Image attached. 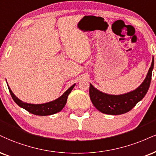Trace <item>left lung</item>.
<instances>
[{
	"instance_id": "8db88e82",
	"label": "left lung",
	"mask_w": 156,
	"mask_h": 156,
	"mask_svg": "<svg viewBox=\"0 0 156 156\" xmlns=\"http://www.w3.org/2000/svg\"><path fill=\"white\" fill-rule=\"evenodd\" d=\"M154 58L145 79L137 89L121 95H111L97 90L90 83L89 96L94 106L99 111L108 115H121L130 111L147 94L151 85Z\"/></svg>"
}]
</instances>
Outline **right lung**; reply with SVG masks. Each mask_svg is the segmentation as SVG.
Here are the masks:
<instances>
[{"mask_svg": "<svg viewBox=\"0 0 156 156\" xmlns=\"http://www.w3.org/2000/svg\"><path fill=\"white\" fill-rule=\"evenodd\" d=\"M76 83L73 84L72 86H70L68 89L65 91V93L62 95L59 98L55 99V100L51 101V102L44 103V104H39V105H34V104H29L22 102V100L19 99L15 95L13 94L12 91L11 90L9 86H8L9 92L12 95V99L19 106L24 108L27 111L30 112L32 114L37 115H49L52 114H55L57 112H59L62 110L64 107L66 105L67 97L70 94L73 88H74Z\"/></svg>", "mask_w": 156, "mask_h": 156, "instance_id": "1", "label": "right lung"}]
</instances>
